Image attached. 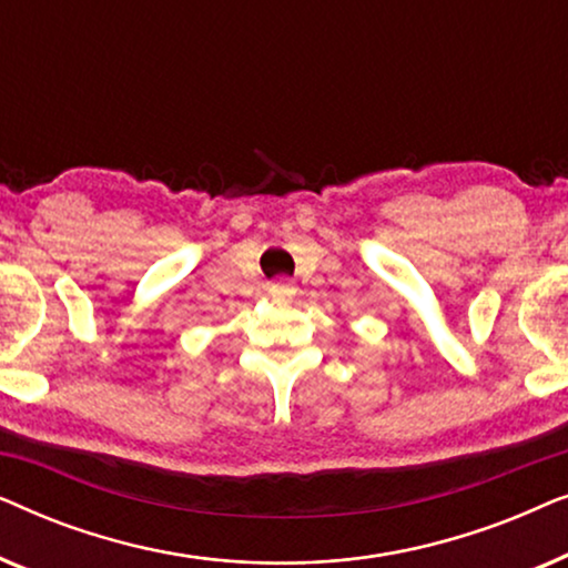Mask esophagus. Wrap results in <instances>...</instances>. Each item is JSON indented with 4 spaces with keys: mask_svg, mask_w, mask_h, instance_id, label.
<instances>
[{
    "mask_svg": "<svg viewBox=\"0 0 568 568\" xmlns=\"http://www.w3.org/2000/svg\"><path fill=\"white\" fill-rule=\"evenodd\" d=\"M271 292H274V294H282V297H290V294H292L294 290H292L290 284H284V282H282V284H274V286H271Z\"/></svg>",
    "mask_w": 568,
    "mask_h": 568,
    "instance_id": "1",
    "label": "esophagus"
}]
</instances>
